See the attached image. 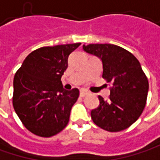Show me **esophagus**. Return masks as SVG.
<instances>
[{"mask_svg":"<svg viewBox=\"0 0 160 160\" xmlns=\"http://www.w3.org/2000/svg\"><path fill=\"white\" fill-rule=\"evenodd\" d=\"M88 94H89V92L87 90H85V89H81L80 90V96L81 97H84V96H86Z\"/></svg>","mask_w":160,"mask_h":160,"instance_id":"obj_1","label":"esophagus"}]
</instances>
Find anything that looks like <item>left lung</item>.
Instances as JSON below:
<instances>
[{
  "mask_svg": "<svg viewBox=\"0 0 160 160\" xmlns=\"http://www.w3.org/2000/svg\"><path fill=\"white\" fill-rule=\"evenodd\" d=\"M83 48L100 58L102 78L112 84L109 100L98 96L100 104L91 112L92 122L111 132L129 128L141 115L148 96V78L139 60L116 45L89 44Z\"/></svg>",
  "mask_w": 160,
  "mask_h": 160,
  "instance_id": "left-lung-1",
  "label": "left lung"
}]
</instances>
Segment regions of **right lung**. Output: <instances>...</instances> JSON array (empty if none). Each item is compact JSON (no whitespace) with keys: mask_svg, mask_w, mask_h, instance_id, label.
I'll use <instances>...</instances> for the list:
<instances>
[{"mask_svg":"<svg viewBox=\"0 0 160 160\" xmlns=\"http://www.w3.org/2000/svg\"><path fill=\"white\" fill-rule=\"evenodd\" d=\"M80 45L38 48L14 76L13 108L26 129L37 136L52 137L68 125L79 90H65L61 76L68 68L69 55Z\"/></svg>","mask_w":160,"mask_h":160,"instance_id":"1","label":"right lung"}]
</instances>
